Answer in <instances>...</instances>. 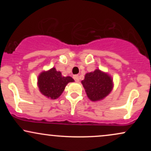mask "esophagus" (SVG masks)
I'll use <instances>...</instances> for the list:
<instances>
[{"instance_id":"1","label":"esophagus","mask_w":151,"mask_h":151,"mask_svg":"<svg viewBox=\"0 0 151 151\" xmlns=\"http://www.w3.org/2000/svg\"><path fill=\"white\" fill-rule=\"evenodd\" d=\"M74 79L75 80V81H77V82H79V75H74Z\"/></svg>"}]
</instances>
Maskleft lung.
I'll use <instances>...</instances> for the list:
<instances>
[{
    "instance_id": "1",
    "label": "left lung",
    "mask_w": 151,
    "mask_h": 151,
    "mask_svg": "<svg viewBox=\"0 0 151 151\" xmlns=\"http://www.w3.org/2000/svg\"><path fill=\"white\" fill-rule=\"evenodd\" d=\"M81 84L85 89L88 98L93 101L104 99L113 89L112 78L98 69L86 73Z\"/></svg>"
}]
</instances>
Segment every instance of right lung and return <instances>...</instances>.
<instances>
[{
  "label": "right lung",
  "instance_id": "1",
  "mask_svg": "<svg viewBox=\"0 0 151 151\" xmlns=\"http://www.w3.org/2000/svg\"><path fill=\"white\" fill-rule=\"evenodd\" d=\"M71 77H63L55 67L41 72L38 76L37 86L44 96L51 99H56L62 94L69 82H73Z\"/></svg>",
  "mask_w": 151,
  "mask_h": 151
}]
</instances>
